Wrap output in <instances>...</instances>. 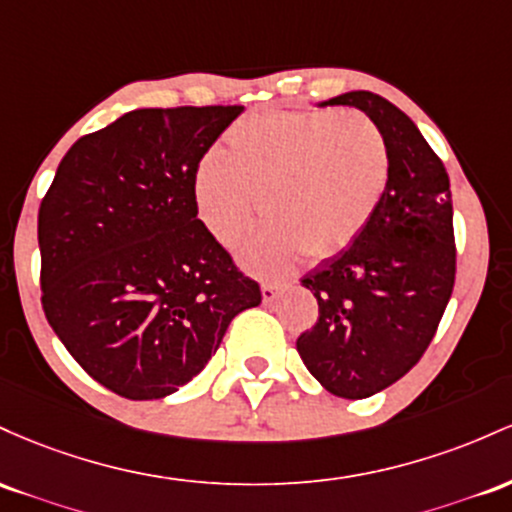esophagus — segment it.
Masks as SVG:
<instances>
[{"mask_svg": "<svg viewBox=\"0 0 512 512\" xmlns=\"http://www.w3.org/2000/svg\"><path fill=\"white\" fill-rule=\"evenodd\" d=\"M280 290H283V287H280V285H275V283H263V285H261L263 302H275V300H278Z\"/></svg>", "mask_w": 512, "mask_h": 512, "instance_id": "34e87169", "label": "esophagus"}]
</instances>
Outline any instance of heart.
I'll return each mask as SVG.
<instances>
[{"mask_svg":"<svg viewBox=\"0 0 512 512\" xmlns=\"http://www.w3.org/2000/svg\"><path fill=\"white\" fill-rule=\"evenodd\" d=\"M195 171L200 220L234 246L254 225L261 198L266 225L241 249L251 273L278 278L309 256L324 261L363 237L389 186V149L363 113L256 111L227 130Z\"/></svg>","mask_w":512,"mask_h":512,"instance_id":"heart-1","label":"heart"}]
</instances>
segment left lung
<instances>
[{
  "mask_svg": "<svg viewBox=\"0 0 512 512\" xmlns=\"http://www.w3.org/2000/svg\"><path fill=\"white\" fill-rule=\"evenodd\" d=\"M319 106L363 111L389 149V186L363 237L321 261L302 285L319 321L297 353L326 392L367 399L406 375L433 341L455 285L450 179L404 111L372 91Z\"/></svg>",
  "mask_w": 512,
  "mask_h": 512,
  "instance_id": "8db88e82",
  "label": "left lung"
}]
</instances>
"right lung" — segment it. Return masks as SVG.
<instances>
[{"instance_id": "add662e5", "label": "right lung", "mask_w": 512, "mask_h": 512, "mask_svg": "<svg viewBox=\"0 0 512 512\" xmlns=\"http://www.w3.org/2000/svg\"><path fill=\"white\" fill-rule=\"evenodd\" d=\"M244 106L137 108L65 154L38 212L43 309L65 348L132 401L179 392L261 287L198 220L195 171Z\"/></svg>"}]
</instances>
